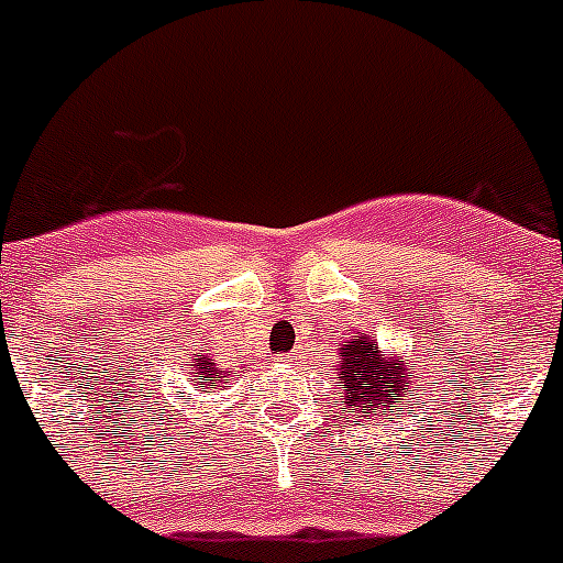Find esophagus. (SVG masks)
Segmentation results:
<instances>
[{"label":"esophagus","instance_id":"esophagus-1","mask_svg":"<svg viewBox=\"0 0 563 563\" xmlns=\"http://www.w3.org/2000/svg\"><path fill=\"white\" fill-rule=\"evenodd\" d=\"M285 363H296V352H290V355H285Z\"/></svg>","mask_w":563,"mask_h":563}]
</instances>
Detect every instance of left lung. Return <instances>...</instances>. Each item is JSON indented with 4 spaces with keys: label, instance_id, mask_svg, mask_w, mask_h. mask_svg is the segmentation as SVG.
<instances>
[{
    "label": "left lung",
    "instance_id": "obj_1",
    "mask_svg": "<svg viewBox=\"0 0 563 563\" xmlns=\"http://www.w3.org/2000/svg\"><path fill=\"white\" fill-rule=\"evenodd\" d=\"M338 375H341V406L372 420H395L391 411L415 395V372L400 357H383L380 346L369 335H352L338 346ZM415 400V397H411ZM411 415V411H409Z\"/></svg>",
    "mask_w": 563,
    "mask_h": 563
}]
</instances>
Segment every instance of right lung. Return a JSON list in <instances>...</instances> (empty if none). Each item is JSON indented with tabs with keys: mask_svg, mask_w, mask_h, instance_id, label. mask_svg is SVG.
Returning <instances> with one entry per match:
<instances>
[{
	"mask_svg": "<svg viewBox=\"0 0 563 563\" xmlns=\"http://www.w3.org/2000/svg\"><path fill=\"white\" fill-rule=\"evenodd\" d=\"M186 380H191V386L197 391L200 389H213V386H217V383H228V380H233V375H236V372H231V375H228L225 369H220V363H213L211 357L208 355H197L194 357V361H186Z\"/></svg>",
	"mask_w": 563,
	"mask_h": 563,
	"instance_id": "add662e5",
	"label": "right lung"
}]
</instances>
